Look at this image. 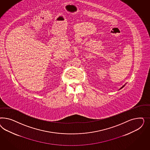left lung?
<instances>
[{
    "label": "left lung",
    "instance_id": "1",
    "mask_svg": "<svg viewBox=\"0 0 150 150\" xmlns=\"http://www.w3.org/2000/svg\"><path fill=\"white\" fill-rule=\"evenodd\" d=\"M125 85H123V86L122 87H121V88H120V89H119V90H120V89H122V88H123V87H124L125 86Z\"/></svg>",
    "mask_w": 150,
    "mask_h": 150
}]
</instances>
